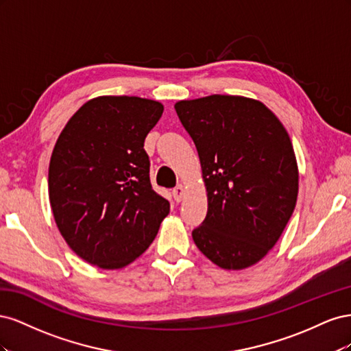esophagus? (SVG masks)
Listing matches in <instances>:
<instances>
[{
  "instance_id": "34e87169",
  "label": "esophagus",
  "mask_w": 351,
  "mask_h": 351,
  "mask_svg": "<svg viewBox=\"0 0 351 351\" xmlns=\"http://www.w3.org/2000/svg\"><path fill=\"white\" fill-rule=\"evenodd\" d=\"M173 196H174V200H176V202H182V200H183L184 189H183L182 184H178L177 187L173 189Z\"/></svg>"
}]
</instances>
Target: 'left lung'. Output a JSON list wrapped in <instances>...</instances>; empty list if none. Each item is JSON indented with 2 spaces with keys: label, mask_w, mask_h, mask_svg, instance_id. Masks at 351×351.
Here are the masks:
<instances>
[{
  "label": "left lung",
  "mask_w": 351,
  "mask_h": 351,
  "mask_svg": "<svg viewBox=\"0 0 351 351\" xmlns=\"http://www.w3.org/2000/svg\"><path fill=\"white\" fill-rule=\"evenodd\" d=\"M174 108L196 145L208 192L195 244L224 269L252 267L275 246L295 208L299 169L290 136L250 98L210 95Z\"/></svg>",
  "instance_id": "left-lung-1"
}]
</instances>
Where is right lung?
I'll return each mask as SVG.
<instances>
[{"instance_id":"add662e5","label":"right lung","mask_w":351,"mask_h":351,"mask_svg":"<svg viewBox=\"0 0 351 351\" xmlns=\"http://www.w3.org/2000/svg\"><path fill=\"white\" fill-rule=\"evenodd\" d=\"M164 111L137 97H99L77 110L51 155L49 202L70 249L119 269L149 247L169 202L152 189L145 139Z\"/></svg>"}]
</instances>
